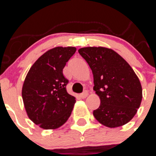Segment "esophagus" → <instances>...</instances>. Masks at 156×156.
<instances>
[{"instance_id":"obj_1","label":"esophagus","mask_w":156,"mask_h":156,"mask_svg":"<svg viewBox=\"0 0 156 156\" xmlns=\"http://www.w3.org/2000/svg\"><path fill=\"white\" fill-rule=\"evenodd\" d=\"M87 95H88V92L87 91V90H85L83 93H82L80 94V97L82 98H86L87 97Z\"/></svg>"}]
</instances>
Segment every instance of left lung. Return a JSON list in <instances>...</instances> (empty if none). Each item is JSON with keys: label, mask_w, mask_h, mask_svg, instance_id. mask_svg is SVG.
I'll use <instances>...</instances> for the list:
<instances>
[{"label": "left lung", "mask_w": 156, "mask_h": 156, "mask_svg": "<svg viewBox=\"0 0 156 156\" xmlns=\"http://www.w3.org/2000/svg\"><path fill=\"white\" fill-rule=\"evenodd\" d=\"M94 76L93 89L101 101L94 118L109 128L131 120L142 100V87L131 66L110 48L87 47L78 50Z\"/></svg>", "instance_id": "obj_1"}]
</instances>
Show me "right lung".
<instances>
[{"instance_id": "right-lung-1", "label": "right lung", "mask_w": 156, "mask_h": 156, "mask_svg": "<svg viewBox=\"0 0 156 156\" xmlns=\"http://www.w3.org/2000/svg\"><path fill=\"white\" fill-rule=\"evenodd\" d=\"M75 47H56L43 54L29 70L22 89L27 115L44 129H55L68 120L76 98L67 93L69 80L63 76Z\"/></svg>"}]
</instances>
